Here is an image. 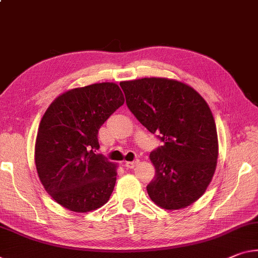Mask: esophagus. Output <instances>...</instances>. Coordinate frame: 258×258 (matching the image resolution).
I'll return each instance as SVG.
<instances>
[{
  "label": "esophagus",
  "mask_w": 258,
  "mask_h": 258,
  "mask_svg": "<svg viewBox=\"0 0 258 258\" xmlns=\"http://www.w3.org/2000/svg\"><path fill=\"white\" fill-rule=\"evenodd\" d=\"M139 163H140V161L139 159H136V161H132V162H125V166L127 167V169H133V167H136Z\"/></svg>",
  "instance_id": "obj_1"
}]
</instances>
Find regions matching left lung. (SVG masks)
<instances>
[{
	"label": "left lung",
	"instance_id": "left-lung-1",
	"mask_svg": "<svg viewBox=\"0 0 258 258\" xmlns=\"http://www.w3.org/2000/svg\"><path fill=\"white\" fill-rule=\"evenodd\" d=\"M126 104L163 146L150 154L155 177L149 198L166 210L183 209L201 198L214 177L218 137L206 100L193 87L169 78L121 81Z\"/></svg>",
	"mask_w": 258,
	"mask_h": 258
}]
</instances>
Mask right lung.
Instances as JSON below:
<instances>
[{
	"mask_svg": "<svg viewBox=\"0 0 258 258\" xmlns=\"http://www.w3.org/2000/svg\"><path fill=\"white\" fill-rule=\"evenodd\" d=\"M119 86L100 83L64 92L40 121L34 161L41 183L55 201L73 212L104 206L116 183V163L94 153L104 121L124 104Z\"/></svg>",
	"mask_w": 258,
	"mask_h": 258,
	"instance_id": "obj_1",
	"label": "right lung"
}]
</instances>
